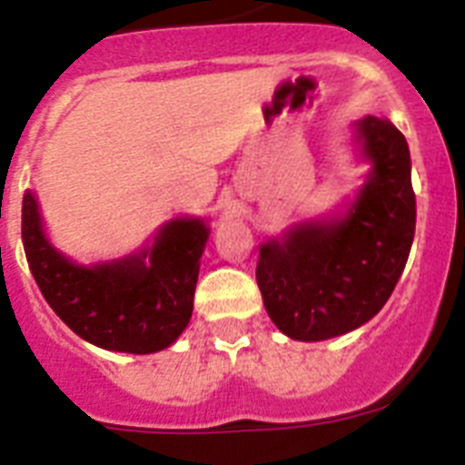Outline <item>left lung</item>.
<instances>
[{
  "label": "left lung",
  "instance_id": "1",
  "mask_svg": "<svg viewBox=\"0 0 465 465\" xmlns=\"http://www.w3.org/2000/svg\"><path fill=\"white\" fill-rule=\"evenodd\" d=\"M372 172L347 216L300 223L261 246L262 305L293 340L338 338L371 322L396 289L417 223L410 149L386 118L356 123Z\"/></svg>",
  "mask_w": 465,
  "mask_h": 465
}]
</instances>
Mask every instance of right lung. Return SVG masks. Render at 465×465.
Segmentation results:
<instances>
[{
	"mask_svg": "<svg viewBox=\"0 0 465 465\" xmlns=\"http://www.w3.org/2000/svg\"><path fill=\"white\" fill-rule=\"evenodd\" d=\"M207 235L203 221L176 219L146 252L84 268L55 252L35 195L23 197V246L36 286L79 338L109 351L153 354L182 335Z\"/></svg>",
	"mask_w": 465,
	"mask_h": 465,
	"instance_id": "1",
	"label": "right lung"
}]
</instances>
